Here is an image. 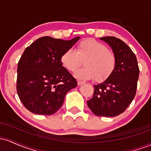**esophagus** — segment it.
Segmentation results:
<instances>
[{
    "label": "esophagus",
    "instance_id": "1",
    "mask_svg": "<svg viewBox=\"0 0 151 151\" xmlns=\"http://www.w3.org/2000/svg\"><path fill=\"white\" fill-rule=\"evenodd\" d=\"M77 84L78 85L80 86V85H82V84H84V81H77Z\"/></svg>",
    "mask_w": 151,
    "mask_h": 151
}]
</instances>
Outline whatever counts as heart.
Returning a JSON list of instances; mask_svg holds the SVG:
<instances>
[{
  "mask_svg": "<svg viewBox=\"0 0 151 151\" xmlns=\"http://www.w3.org/2000/svg\"><path fill=\"white\" fill-rule=\"evenodd\" d=\"M84 61L86 67L75 72L74 76L80 79H91L97 82L111 77L116 66L115 53L103 43L91 38L81 41L77 50L70 49L62 54L61 62L65 67L74 72Z\"/></svg>",
  "mask_w": 151,
  "mask_h": 151,
  "instance_id": "heart-1",
  "label": "heart"
}]
</instances>
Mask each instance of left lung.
<instances>
[{
	"mask_svg": "<svg viewBox=\"0 0 151 151\" xmlns=\"http://www.w3.org/2000/svg\"><path fill=\"white\" fill-rule=\"evenodd\" d=\"M116 57V66L111 77L93 85V97L87 101L98 116L114 117L122 114L135 97L139 68L135 54L125 42L115 37H104Z\"/></svg>",
	"mask_w": 151,
	"mask_h": 151,
	"instance_id": "obj_1",
	"label": "left lung"
}]
</instances>
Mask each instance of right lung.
Returning a JSON list of instances; mask_svg holds the SVG:
<instances>
[{
  "instance_id": "1",
  "label": "right lung",
  "mask_w": 151,
  "mask_h": 151,
  "mask_svg": "<svg viewBox=\"0 0 151 151\" xmlns=\"http://www.w3.org/2000/svg\"><path fill=\"white\" fill-rule=\"evenodd\" d=\"M79 39L63 40L45 36L26 47L18 62L16 87L20 101L30 112L56 113L66 93L77 86L76 79L62 66L61 57Z\"/></svg>"
}]
</instances>
